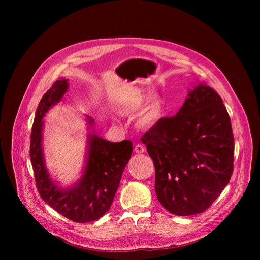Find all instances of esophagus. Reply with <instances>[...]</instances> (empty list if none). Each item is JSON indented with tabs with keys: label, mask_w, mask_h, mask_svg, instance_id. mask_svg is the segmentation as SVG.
I'll return each instance as SVG.
<instances>
[{
	"label": "esophagus",
	"mask_w": 260,
	"mask_h": 260,
	"mask_svg": "<svg viewBox=\"0 0 260 260\" xmlns=\"http://www.w3.org/2000/svg\"><path fill=\"white\" fill-rule=\"evenodd\" d=\"M145 151V148L141 144H137L135 146V152L136 153H143Z\"/></svg>",
	"instance_id": "34e87169"
}]
</instances>
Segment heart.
<instances>
[{"label":"heart","mask_w":260,"mask_h":260,"mask_svg":"<svg viewBox=\"0 0 260 260\" xmlns=\"http://www.w3.org/2000/svg\"><path fill=\"white\" fill-rule=\"evenodd\" d=\"M148 99L146 96H140L135 100L126 109L125 111L128 113L131 112H140L144 109L145 104L147 103ZM165 110V103L160 96H153L148 104L144 113L142 114L141 118L139 119V126L142 128H150L154 126L157 121L162 117Z\"/></svg>","instance_id":"b5f03b06"}]
</instances>
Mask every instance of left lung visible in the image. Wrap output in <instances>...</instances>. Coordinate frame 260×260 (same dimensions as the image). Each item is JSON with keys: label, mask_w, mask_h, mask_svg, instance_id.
Wrapping results in <instances>:
<instances>
[{"label": "left lung", "mask_w": 260, "mask_h": 260, "mask_svg": "<svg viewBox=\"0 0 260 260\" xmlns=\"http://www.w3.org/2000/svg\"><path fill=\"white\" fill-rule=\"evenodd\" d=\"M155 167L157 200L172 214L205 212L229 184L235 141L220 95L205 83L189 89L174 117L142 137Z\"/></svg>", "instance_id": "1"}]
</instances>
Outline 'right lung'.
Returning a JSON list of instances; mask_svg holds the SVG:
<instances>
[{"instance_id":"right-lung-1","label":"right lung","mask_w":260,"mask_h":260,"mask_svg":"<svg viewBox=\"0 0 260 260\" xmlns=\"http://www.w3.org/2000/svg\"><path fill=\"white\" fill-rule=\"evenodd\" d=\"M68 81L57 80L41 99L31 128L29 156L42 200L66 218L85 223L98 220L109 211L132 156L133 144L128 140L113 143L101 138L95 133L94 120L86 116L89 133L81 177L66 188L53 180L43 153V118L50 108L62 100L69 88Z\"/></svg>"}]
</instances>
